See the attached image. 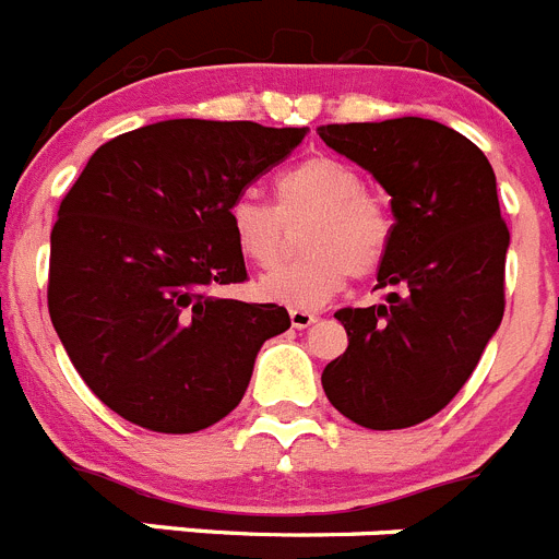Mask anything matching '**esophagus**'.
<instances>
[{
	"label": "esophagus",
	"instance_id": "obj_1",
	"mask_svg": "<svg viewBox=\"0 0 559 559\" xmlns=\"http://www.w3.org/2000/svg\"><path fill=\"white\" fill-rule=\"evenodd\" d=\"M319 322V313H313V310H305V308H290V324H294L296 330H305L310 328V324Z\"/></svg>",
	"mask_w": 559,
	"mask_h": 559
}]
</instances>
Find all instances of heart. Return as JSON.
Here are the masks:
<instances>
[{"label": "heart", "instance_id": "b5f03b06", "mask_svg": "<svg viewBox=\"0 0 559 559\" xmlns=\"http://www.w3.org/2000/svg\"><path fill=\"white\" fill-rule=\"evenodd\" d=\"M304 227L305 261L269 271L257 294L290 308H319L347 285L383 263L392 224L383 206L364 192V179L347 162L310 156L276 179V206L240 195L226 210L235 249L257 269H273L287 248L285 223Z\"/></svg>", "mask_w": 559, "mask_h": 559}]
</instances>
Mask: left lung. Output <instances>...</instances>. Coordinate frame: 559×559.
I'll list each match as a JSON object with an SVG mask.
<instances>
[{
  "mask_svg": "<svg viewBox=\"0 0 559 559\" xmlns=\"http://www.w3.org/2000/svg\"><path fill=\"white\" fill-rule=\"evenodd\" d=\"M319 136L372 173L394 215L374 285L386 302L335 313L349 347L324 367V394L372 431L417 426L456 397L503 319L510 229L496 173L467 136L423 117Z\"/></svg>",
  "mask_w": 559,
  "mask_h": 559,
  "instance_id": "8db88e82",
  "label": "left lung"
}]
</instances>
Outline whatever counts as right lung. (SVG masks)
I'll return each instance as SVG.
<instances>
[{"label": "right lung", "mask_w": 559, "mask_h": 559, "mask_svg": "<svg viewBox=\"0 0 559 559\" xmlns=\"http://www.w3.org/2000/svg\"><path fill=\"white\" fill-rule=\"evenodd\" d=\"M308 128L162 120L97 147L49 235V319L86 386L133 426L195 433L243 400L280 305L243 283L226 210Z\"/></svg>", "instance_id": "obj_1"}]
</instances>
